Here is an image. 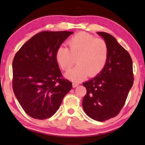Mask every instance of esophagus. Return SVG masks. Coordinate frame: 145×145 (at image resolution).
<instances>
[{"label": "esophagus", "instance_id": "obj_1", "mask_svg": "<svg viewBox=\"0 0 145 145\" xmlns=\"http://www.w3.org/2000/svg\"><path fill=\"white\" fill-rule=\"evenodd\" d=\"M72 86H73V88H76L77 86H78V83L77 82H73L72 83Z\"/></svg>", "mask_w": 145, "mask_h": 145}]
</instances>
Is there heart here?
Returning a JSON list of instances; mask_svg holds the SVG:
<instances>
[{
    "mask_svg": "<svg viewBox=\"0 0 145 145\" xmlns=\"http://www.w3.org/2000/svg\"><path fill=\"white\" fill-rule=\"evenodd\" d=\"M68 48L59 47L56 59L63 70L72 68L76 61L78 65L66 73V77L73 81H80L88 75L99 74L107 63L109 48L106 41L84 32L76 34L68 41Z\"/></svg>",
    "mask_w": 145,
    "mask_h": 145,
    "instance_id": "b5f03b06",
    "label": "heart"
}]
</instances>
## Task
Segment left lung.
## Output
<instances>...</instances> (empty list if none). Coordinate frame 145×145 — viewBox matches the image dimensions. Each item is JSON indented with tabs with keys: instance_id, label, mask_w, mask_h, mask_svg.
Returning a JSON list of instances; mask_svg holds the SVG:
<instances>
[{
	"instance_id": "8db88e82",
	"label": "left lung",
	"mask_w": 145,
	"mask_h": 145,
	"mask_svg": "<svg viewBox=\"0 0 145 145\" xmlns=\"http://www.w3.org/2000/svg\"><path fill=\"white\" fill-rule=\"evenodd\" d=\"M109 48L107 63L99 75L82 85L87 93L82 100L88 116L99 121L114 118L121 111L134 83L129 53L111 34L98 32Z\"/></svg>"
}]
</instances>
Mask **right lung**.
Listing matches in <instances>:
<instances>
[{
  "label": "right lung",
  "mask_w": 145,
  "mask_h": 145,
  "mask_svg": "<svg viewBox=\"0 0 145 145\" xmlns=\"http://www.w3.org/2000/svg\"><path fill=\"white\" fill-rule=\"evenodd\" d=\"M70 31H42L24 44L13 61V89L29 116L45 120L54 114L72 83L63 77L56 53Z\"/></svg>",
  "instance_id": "obj_1"
}]
</instances>
